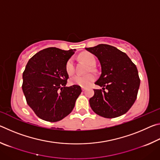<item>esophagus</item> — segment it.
Wrapping results in <instances>:
<instances>
[{
    "instance_id": "esophagus-1",
    "label": "esophagus",
    "mask_w": 160,
    "mask_h": 160,
    "mask_svg": "<svg viewBox=\"0 0 160 160\" xmlns=\"http://www.w3.org/2000/svg\"><path fill=\"white\" fill-rule=\"evenodd\" d=\"M82 91H85L86 90V88H82Z\"/></svg>"
}]
</instances>
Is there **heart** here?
<instances>
[{
  "label": "heart",
  "instance_id": "obj_1",
  "mask_svg": "<svg viewBox=\"0 0 160 160\" xmlns=\"http://www.w3.org/2000/svg\"><path fill=\"white\" fill-rule=\"evenodd\" d=\"M80 58L81 61L85 62V63H87L90 66H93L96 63L95 57H94L93 54L90 53L85 52L81 53L80 55ZM65 68H66V73L68 75H72L74 74L75 69L73 59L70 58L66 62ZM94 80H95V77L92 74H89L87 75H77L70 78V82L72 85H78L82 87V88H88V87L90 86L94 82Z\"/></svg>",
  "mask_w": 160,
  "mask_h": 160
}]
</instances>
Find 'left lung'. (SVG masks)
<instances>
[{"label":"left lung","instance_id":"8db88e82","mask_svg":"<svg viewBox=\"0 0 160 160\" xmlns=\"http://www.w3.org/2000/svg\"><path fill=\"white\" fill-rule=\"evenodd\" d=\"M98 58L102 74L90 104L94 113L107 118L118 117L131 109L137 98L140 80L136 66L128 56L112 46L85 48Z\"/></svg>","mask_w":160,"mask_h":160}]
</instances>
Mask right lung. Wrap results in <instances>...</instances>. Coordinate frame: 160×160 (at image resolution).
<instances>
[{
    "label": "right lung",
    "instance_id": "obj_1",
    "mask_svg": "<svg viewBox=\"0 0 160 160\" xmlns=\"http://www.w3.org/2000/svg\"><path fill=\"white\" fill-rule=\"evenodd\" d=\"M75 49L49 47L29 59L22 74L27 103L38 117L48 122L61 121L72 112L82 92L80 86L66 87V63Z\"/></svg>",
    "mask_w": 160,
    "mask_h": 160
}]
</instances>
